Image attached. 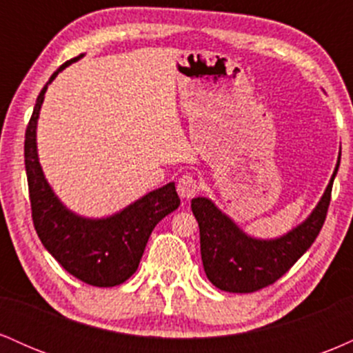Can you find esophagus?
I'll use <instances>...</instances> for the list:
<instances>
[{"label": "esophagus", "instance_id": "obj_1", "mask_svg": "<svg viewBox=\"0 0 353 353\" xmlns=\"http://www.w3.org/2000/svg\"><path fill=\"white\" fill-rule=\"evenodd\" d=\"M177 192L182 199H192L197 192H199V182L194 179L192 176L185 174L177 182Z\"/></svg>", "mask_w": 353, "mask_h": 353}]
</instances>
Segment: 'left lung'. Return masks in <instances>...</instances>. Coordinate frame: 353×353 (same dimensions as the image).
Returning <instances> with one entry per match:
<instances>
[{"mask_svg": "<svg viewBox=\"0 0 353 353\" xmlns=\"http://www.w3.org/2000/svg\"><path fill=\"white\" fill-rule=\"evenodd\" d=\"M339 165L340 156L329 185L310 216L277 239L247 236L208 197L192 199L190 209L199 224L202 265L209 281L225 292L249 294L281 279L319 236L325 222Z\"/></svg>", "mask_w": 353, "mask_h": 353, "instance_id": "obj_1", "label": "left lung"}]
</instances>
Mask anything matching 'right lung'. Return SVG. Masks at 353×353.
Instances as JSON below:
<instances>
[{
    "label": "right lung",
    "instance_id": "1",
    "mask_svg": "<svg viewBox=\"0 0 353 353\" xmlns=\"http://www.w3.org/2000/svg\"><path fill=\"white\" fill-rule=\"evenodd\" d=\"M68 61L52 72L36 99L33 116L24 136V164L30 188L31 214L38 237L56 261L71 275L94 287H114L137 270L145 244L157 222L179 208L174 182L151 190L119 212L103 219H89L70 210L44 177L36 145V128L44 92Z\"/></svg>",
    "mask_w": 353,
    "mask_h": 353
}]
</instances>
